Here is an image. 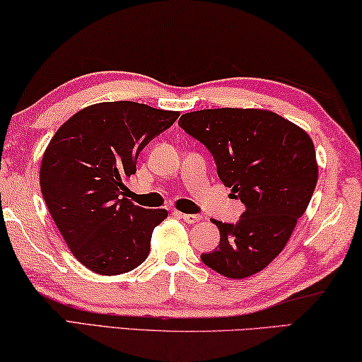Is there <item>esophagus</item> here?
I'll use <instances>...</instances> for the list:
<instances>
[{
	"mask_svg": "<svg viewBox=\"0 0 362 362\" xmlns=\"http://www.w3.org/2000/svg\"><path fill=\"white\" fill-rule=\"evenodd\" d=\"M177 216H180L182 221H186L187 224H194L202 220V216L200 215H187V213H177Z\"/></svg>",
	"mask_w": 362,
	"mask_h": 362,
	"instance_id": "1",
	"label": "esophagus"
}]
</instances>
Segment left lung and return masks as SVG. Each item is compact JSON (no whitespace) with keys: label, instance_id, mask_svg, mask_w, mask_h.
Returning a JSON list of instances; mask_svg holds the SVG:
<instances>
[{"label":"left lung","instance_id":"8db88e82","mask_svg":"<svg viewBox=\"0 0 362 362\" xmlns=\"http://www.w3.org/2000/svg\"><path fill=\"white\" fill-rule=\"evenodd\" d=\"M215 158L224 186L245 205L237 223L213 220L220 245L202 262L230 279L264 269L292 235L317 182L315 144L303 129L259 109H205L177 122Z\"/></svg>","mask_w":362,"mask_h":362}]
</instances>
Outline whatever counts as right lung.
I'll return each mask as SVG.
<instances>
[{"mask_svg":"<svg viewBox=\"0 0 362 362\" xmlns=\"http://www.w3.org/2000/svg\"><path fill=\"white\" fill-rule=\"evenodd\" d=\"M177 117L132 100L100 103L76 112L52 136L41 160V194L88 269L123 274L149 255L153 228L168 213L129 202L125 180L136 173L139 152Z\"/></svg>","mask_w":362,"mask_h":362,"instance_id":"1","label":"right lung"}]
</instances>
